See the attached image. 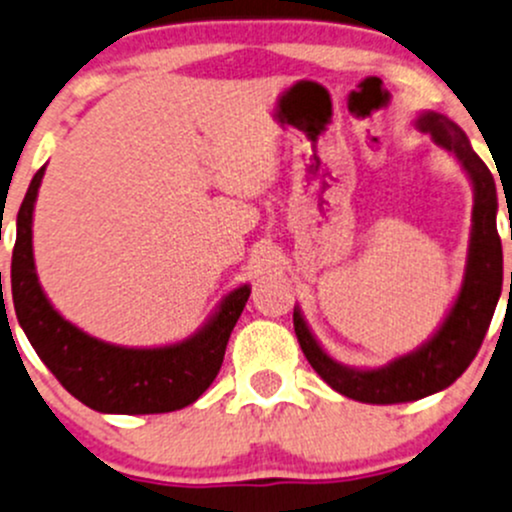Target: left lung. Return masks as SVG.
I'll return each instance as SVG.
<instances>
[{
	"mask_svg": "<svg viewBox=\"0 0 512 512\" xmlns=\"http://www.w3.org/2000/svg\"><path fill=\"white\" fill-rule=\"evenodd\" d=\"M419 132H427L441 149L454 154L464 166L473 186V213L469 255H466L464 282L437 331L414 351L397 355L380 368H351L333 360L309 324L294 306V333L311 368L341 395L368 405H397L434 395L464 375L476 358L493 311H496L500 289H503V247L498 238V193L493 174L481 157L471 149L469 137L456 122L439 112H422L417 117ZM512 282V274H510Z\"/></svg>",
	"mask_w": 512,
	"mask_h": 512,
	"instance_id": "8db88e82",
	"label": "left lung"
}]
</instances>
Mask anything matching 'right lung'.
<instances>
[{
  "instance_id": "right-lung-1",
  "label": "right lung",
  "mask_w": 512,
  "mask_h": 512,
  "mask_svg": "<svg viewBox=\"0 0 512 512\" xmlns=\"http://www.w3.org/2000/svg\"><path fill=\"white\" fill-rule=\"evenodd\" d=\"M46 166L36 171L16 215L12 299L19 326L48 370L75 400L105 414H159L196 402L223 365L250 284L220 299L211 319L193 336L154 348L100 341L63 319L43 294L34 265V206Z\"/></svg>"
}]
</instances>
